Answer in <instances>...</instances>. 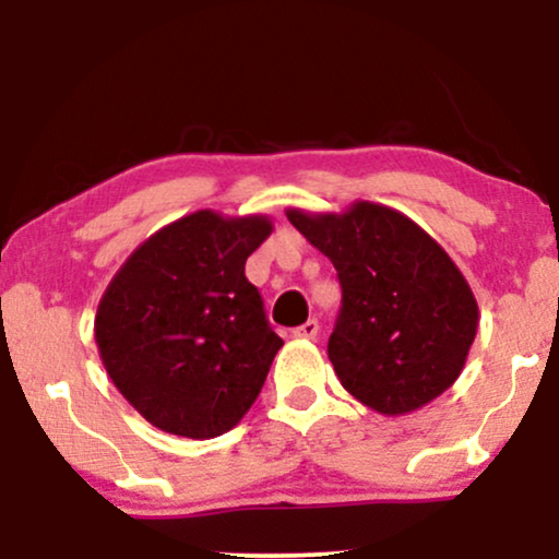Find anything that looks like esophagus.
<instances>
[{
  "instance_id": "esophagus-1",
  "label": "esophagus",
  "mask_w": 559,
  "mask_h": 559,
  "mask_svg": "<svg viewBox=\"0 0 559 559\" xmlns=\"http://www.w3.org/2000/svg\"><path fill=\"white\" fill-rule=\"evenodd\" d=\"M318 331H320L318 320H308V323L297 325L295 331H293V335H295V338H316Z\"/></svg>"
}]
</instances>
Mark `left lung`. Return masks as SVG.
Listing matches in <instances>:
<instances>
[{"mask_svg": "<svg viewBox=\"0 0 559 559\" xmlns=\"http://www.w3.org/2000/svg\"><path fill=\"white\" fill-rule=\"evenodd\" d=\"M331 259L343 289L328 358L346 392L386 417L425 407L461 377L478 305L445 249L386 205L287 211Z\"/></svg>", "mask_w": 559, "mask_h": 559, "instance_id": "obj_1", "label": "left lung"}]
</instances>
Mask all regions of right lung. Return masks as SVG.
I'll return each mask as SVG.
<instances>
[{"label":"right lung","mask_w":559,"mask_h":559,"mask_svg":"<svg viewBox=\"0 0 559 559\" xmlns=\"http://www.w3.org/2000/svg\"><path fill=\"white\" fill-rule=\"evenodd\" d=\"M272 234L266 216L195 211L121 264L96 310L114 386L159 430L209 440L239 425L282 348L243 274Z\"/></svg>","instance_id":"1"}]
</instances>
